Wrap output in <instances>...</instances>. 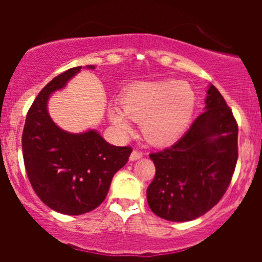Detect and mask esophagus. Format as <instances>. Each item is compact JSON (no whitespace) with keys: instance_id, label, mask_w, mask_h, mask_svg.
<instances>
[{"instance_id":"34e87169","label":"esophagus","mask_w":262,"mask_h":262,"mask_svg":"<svg viewBox=\"0 0 262 262\" xmlns=\"http://www.w3.org/2000/svg\"><path fill=\"white\" fill-rule=\"evenodd\" d=\"M143 157V153L141 152V150H137V149H134L133 152H132V155H130V161H137V160H139V158H142Z\"/></svg>"}]
</instances>
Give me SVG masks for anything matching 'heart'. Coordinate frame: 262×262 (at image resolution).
<instances>
[{
  "mask_svg": "<svg viewBox=\"0 0 262 262\" xmlns=\"http://www.w3.org/2000/svg\"><path fill=\"white\" fill-rule=\"evenodd\" d=\"M195 109V95L185 82L162 80L141 82L121 97V107H109L110 121L121 134L142 123L144 138L155 146L175 143L187 130Z\"/></svg>",
  "mask_w": 262,
  "mask_h": 262,
  "instance_id": "b5f03b06",
  "label": "heart"
}]
</instances>
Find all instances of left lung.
Listing matches in <instances>:
<instances>
[{
    "label": "left lung",
    "mask_w": 262,
    "mask_h": 262,
    "mask_svg": "<svg viewBox=\"0 0 262 262\" xmlns=\"http://www.w3.org/2000/svg\"><path fill=\"white\" fill-rule=\"evenodd\" d=\"M204 110L173 146L149 155L156 175L147 187V202L166 221L189 222L204 215L231 184L238 158V125L213 84Z\"/></svg>",
    "instance_id": "obj_1"
}]
</instances>
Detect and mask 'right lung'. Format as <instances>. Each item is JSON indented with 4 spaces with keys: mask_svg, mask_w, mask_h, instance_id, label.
Wrapping results in <instances>:
<instances>
[{
    "mask_svg": "<svg viewBox=\"0 0 262 262\" xmlns=\"http://www.w3.org/2000/svg\"><path fill=\"white\" fill-rule=\"evenodd\" d=\"M81 68L60 73L39 92L23 132L24 163L34 191L50 209L67 215H80L99 207L113 176L132 153L130 147L107 143L94 129L68 133L50 118V95L63 89ZM86 68L94 70L95 66Z\"/></svg>",
    "mask_w": 262,
    "mask_h": 262,
    "instance_id": "right-lung-1",
    "label": "right lung"
}]
</instances>
